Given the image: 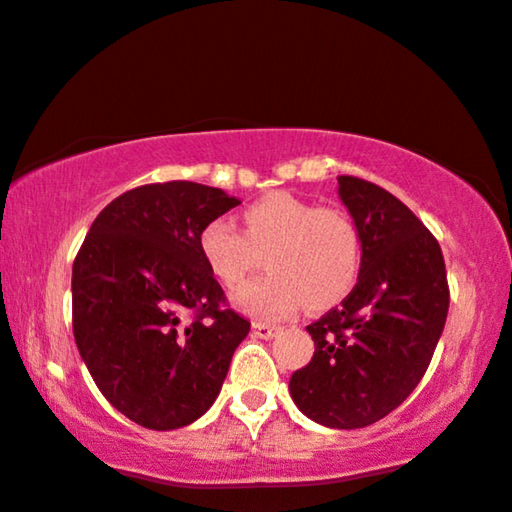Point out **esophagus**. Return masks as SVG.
I'll return each mask as SVG.
<instances>
[{
	"instance_id": "obj_1",
	"label": "esophagus",
	"mask_w": 512,
	"mask_h": 512,
	"mask_svg": "<svg viewBox=\"0 0 512 512\" xmlns=\"http://www.w3.org/2000/svg\"><path fill=\"white\" fill-rule=\"evenodd\" d=\"M252 332H255L260 339H274L278 332H281V327L269 325V323H252Z\"/></svg>"
}]
</instances>
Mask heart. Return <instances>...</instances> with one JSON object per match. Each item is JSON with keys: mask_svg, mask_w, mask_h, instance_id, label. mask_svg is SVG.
<instances>
[{"mask_svg": "<svg viewBox=\"0 0 512 512\" xmlns=\"http://www.w3.org/2000/svg\"><path fill=\"white\" fill-rule=\"evenodd\" d=\"M243 234L234 224L210 220L196 236V248L210 274L227 290L241 288L267 253L269 274L236 295L250 316L278 320L306 309L323 311L342 302L358 281L363 243L356 222L339 208L290 192H271L243 210Z\"/></svg>", "mask_w": 512, "mask_h": 512, "instance_id": "b5f03b06", "label": "heart"}]
</instances>
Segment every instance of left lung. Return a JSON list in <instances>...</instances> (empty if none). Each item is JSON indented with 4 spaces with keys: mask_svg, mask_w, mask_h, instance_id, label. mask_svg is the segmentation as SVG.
<instances>
[{
    "mask_svg": "<svg viewBox=\"0 0 512 512\" xmlns=\"http://www.w3.org/2000/svg\"><path fill=\"white\" fill-rule=\"evenodd\" d=\"M337 182L363 262L342 306L306 325L316 351L290 377V395L316 424L363 428L403 405L426 374L449 285L440 243L403 201L360 177Z\"/></svg>",
    "mask_w": 512,
    "mask_h": 512,
    "instance_id": "obj_1",
    "label": "left lung"
}]
</instances>
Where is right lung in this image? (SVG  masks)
Instances as JSON below:
<instances>
[{
	"label": "right lung",
	"mask_w": 512,
	"mask_h": 512,
	"mask_svg": "<svg viewBox=\"0 0 512 512\" xmlns=\"http://www.w3.org/2000/svg\"><path fill=\"white\" fill-rule=\"evenodd\" d=\"M238 203L187 180L135 187L102 208L74 257V342L135 424L173 431L206 414L250 332L196 248L203 224Z\"/></svg>",
	"instance_id": "add662e5"
}]
</instances>
